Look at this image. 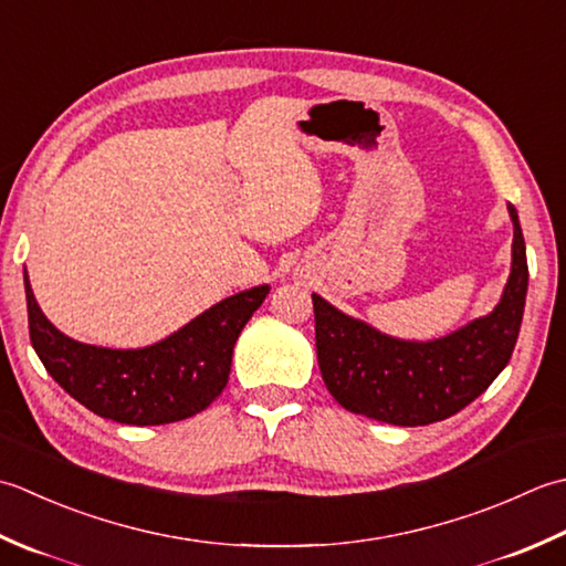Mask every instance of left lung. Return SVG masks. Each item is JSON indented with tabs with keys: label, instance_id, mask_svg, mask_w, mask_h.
Segmentation results:
<instances>
[{
	"label": "left lung",
	"instance_id": "obj_1",
	"mask_svg": "<svg viewBox=\"0 0 566 566\" xmlns=\"http://www.w3.org/2000/svg\"><path fill=\"white\" fill-rule=\"evenodd\" d=\"M513 266L493 313L447 337L406 342L344 315L313 293L317 364L334 400L366 418L418 428L452 418L511 361L527 295V256L515 207Z\"/></svg>",
	"mask_w": 566,
	"mask_h": 566
}]
</instances>
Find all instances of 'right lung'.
Masks as SVG:
<instances>
[{
	"label": "right lung",
	"mask_w": 566,
	"mask_h": 566,
	"mask_svg": "<svg viewBox=\"0 0 566 566\" xmlns=\"http://www.w3.org/2000/svg\"><path fill=\"white\" fill-rule=\"evenodd\" d=\"M29 334L45 371L99 418L122 424H168L202 412L222 394L234 344L271 287L241 291L186 327L144 349H107L57 332L33 297L24 271Z\"/></svg>",
	"instance_id": "add662e5"
}]
</instances>
